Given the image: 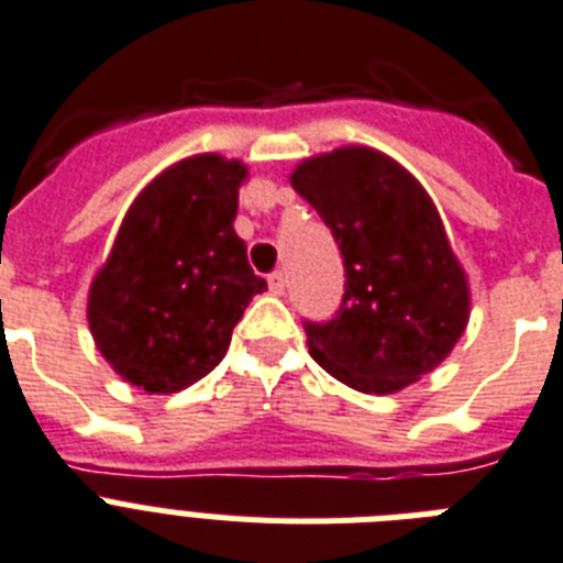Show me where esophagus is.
<instances>
[{"label": "esophagus", "instance_id": "esophagus-1", "mask_svg": "<svg viewBox=\"0 0 563 563\" xmlns=\"http://www.w3.org/2000/svg\"><path fill=\"white\" fill-rule=\"evenodd\" d=\"M268 289H272V295H283V291H286V274L283 272L268 274Z\"/></svg>", "mask_w": 563, "mask_h": 563}]
</instances>
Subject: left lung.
<instances>
[{
  "label": "left lung",
  "instance_id": "1",
  "mask_svg": "<svg viewBox=\"0 0 563 563\" xmlns=\"http://www.w3.org/2000/svg\"><path fill=\"white\" fill-rule=\"evenodd\" d=\"M291 187L344 257L335 318L303 321L309 353L361 393H396L448 358L468 323V283L431 196L385 153L309 158Z\"/></svg>",
  "mask_w": 563,
  "mask_h": 563
}]
</instances>
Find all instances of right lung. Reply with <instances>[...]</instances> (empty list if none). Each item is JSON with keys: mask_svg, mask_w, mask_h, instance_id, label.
<instances>
[{"mask_svg": "<svg viewBox=\"0 0 563 563\" xmlns=\"http://www.w3.org/2000/svg\"><path fill=\"white\" fill-rule=\"evenodd\" d=\"M245 167L222 155L173 164L132 202L89 291V327L118 376L176 393L217 367L251 297L234 219Z\"/></svg>", "mask_w": 563, "mask_h": 563, "instance_id": "obj_1", "label": "right lung"}]
</instances>
